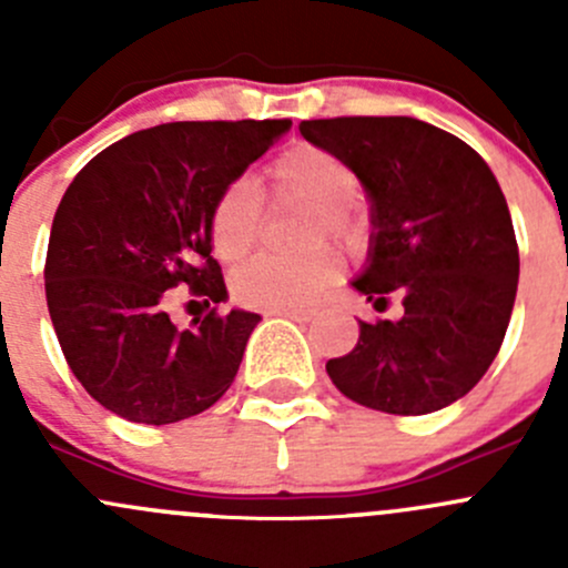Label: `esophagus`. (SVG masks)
Here are the masks:
<instances>
[{
  "mask_svg": "<svg viewBox=\"0 0 568 568\" xmlns=\"http://www.w3.org/2000/svg\"><path fill=\"white\" fill-rule=\"evenodd\" d=\"M274 316H283V318H291V321H300V324H305V321L313 318L311 311H272Z\"/></svg>",
  "mask_w": 568,
  "mask_h": 568,
  "instance_id": "1",
  "label": "esophagus"
}]
</instances>
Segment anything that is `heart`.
Segmentation results:
<instances>
[{"mask_svg":"<svg viewBox=\"0 0 568 568\" xmlns=\"http://www.w3.org/2000/svg\"><path fill=\"white\" fill-rule=\"evenodd\" d=\"M359 178L337 153L316 142H296L280 151L263 168L261 189L247 181H231L211 205L209 239L220 261H239L255 247L263 225L261 197L283 203H307L305 244H318L326 236L337 239L352 252L368 244L371 222L359 209ZM343 255L321 244L302 255H261L244 263L231 280L233 300L255 311H305L341 280Z\"/></svg>","mask_w":568,"mask_h":568,"instance_id":"b5f03b06","label":"heart"}]
</instances>
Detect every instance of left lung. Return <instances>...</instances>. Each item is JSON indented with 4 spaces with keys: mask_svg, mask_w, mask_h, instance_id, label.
I'll list each match as a JSON object with an SVG mask.
<instances>
[{
    "mask_svg": "<svg viewBox=\"0 0 568 568\" xmlns=\"http://www.w3.org/2000/svg\"><path fill=\"white\" fill-rule=\"evenodd\" d=\"M371 197L374 250L354 288L398 321H359V341L326 363L346 398L387 415H428L489 371L511 321L519 247L500 183L459 136L415 118L302 120Z\"/></svg>",
    "mask_w": 568,
    "mask_h": 568,
    "instance_id": "obj_1",
    "label": "left lung"
}]
</instances>
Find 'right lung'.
Masks as SVG:
<instances>
[{"label":"right lung","mask_w":568,"mask_h":568,"mask_svg":"<svg viewBox=\"0 0 568 568\" xmlns=\"http://www.w3.org/2000/svg\"><path fill=\"white\" fill-rule=\"evenodd\" d=\"M291 120H183L123 136L90 159L57 205L45 305L68 368L114 415L164 426L225 395L257 313H220L211 257L216 194L261 159ZM170 287L211 306L189 331L166 316Z\"/></svg>","instance_id":"right-lung-1"}]
</instances>
